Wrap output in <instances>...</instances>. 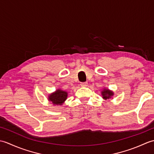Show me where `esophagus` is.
Listing matches in <instances>:
<instances>
[{
  "mask_svg": "<svg viewBox=\"0 0 154 154\" xmlns=\"http://www.w3.org/2000/svg\"><path fill=\"white\" fill-rule=\"evenodd\" d=\"M81 87H87L88 85L87 82H84V83H81Z\"/></svg>",
  "mask_w": 154,
  "mask_h": 154,
  "instance_id": "obj_1",
  "label": "esophagus"
}]
</instances>
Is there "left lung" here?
<instances>
[{"mask_svg":"<svg viewBox=\"0 0 154 154\" xmlns=\"http://www.w3.org/2000/svg\"><path fill=\"white\" fill-rule=\"evenodd\" d=\"M103 98L104 99H109L114 95V93L112 91H110L108 89H104L103 91L101 92Z\"/></svg>","mask_w":154,"mask_h":154,"instance_id":"left-lung-1","label":"left lung"}]
</instances>
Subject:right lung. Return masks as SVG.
Here are the masks:
<instances>
[{"mask_svg": "<svg viewBox=\"0 0 154 154\" xmlns=\"http://www.w3.org/2000/svg\"><path fill=\"white\" fill-rule=\"evenodd\" d=\"M67 94L66 91L57 89L49 95L48 100L54 105H61L67 99Z\"/></svg>", "mask_w": 154, "mask_h": 154, "instance_id": "1", "label": "right lung"}]
</instances>
